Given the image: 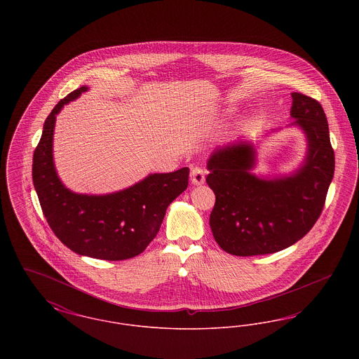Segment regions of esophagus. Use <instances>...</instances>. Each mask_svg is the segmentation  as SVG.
I'll return each mask as SVG.
<instances>
[{
  "label": "esophagus",
  "instance_id": "obj_1",
  "mask_svg": "<svg viewBox=\"0 0 359 359\" xmlns=\"http://www.w3.org/2000/svg\"><path fill=\"white\" fill-rule=\"evenodd\" d=\"M205 179V170L203 167H194L191 170V182L192 184L195 186H199V184H203Z\"/></svg>",
  "mask_w": 359,
  "mask_h": 359
}]
</instances>
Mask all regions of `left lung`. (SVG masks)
<instances>
[{
	"mask_svg": "<svg viewBox=\"0 0 359 359\" xmlns=\"http://www.w3.org/2000/svg\"><path fill=\"white\" fill-rule=\"evenodd\" d=\"M290 116L307 135L304 165L292 176L264 180L250 173L255 149L233 144L211 154L205 177L215 194L210 226L224 252L248 257L280 252L303 238L319 219L334 177L335 156L322 104L292 93Z\"/></svg>",
	"mask_w": 359,
	"mask_h": 359,
	"instance_id": "8db88e82",
	"label": "left lung"
}]
</instances>
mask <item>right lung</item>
I'll return each mask as SVG.
<instances>
[{
    "label": "right lung",
    "mask_w": 359,
    "mask_h": 359,
    "mask_svg": "<svg viewBox=\"0 0 359 359\" xmlns=\"http://www.w3.org/2000/svg\"><path fill=\"white\" fill-rule=\"evenodd\" d=\"M87 87L60 100L44 122L34 149L32 177L43 214L55 236L81 256L121 261L141 255L160 230L167 207L187 188V167L154 173L110 195L74 194L59 180L52 157L56 114Z\"/></svg>",
    "instance_id": "add662e5"
}]
</instances>
